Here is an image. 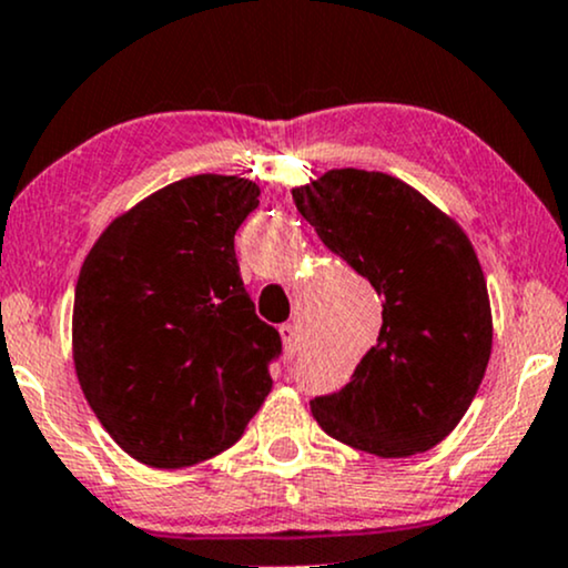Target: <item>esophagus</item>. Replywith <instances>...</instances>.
Segmentation results:
<instances>
[{
	"mask_svg": "<svg viewBox=\"0 0 568 568\" xmlns=\"http://www.w3.org/2000/svg\"><path fill=\"white\" fill-rule=\"evenodd\" d=\"M280 338H283V349L288 357L296 355L298 347H302V334H298L296 325H291V323L280 325Z\"/></svg>",
	"mask_w": 568,
	"mask_h": 568,
	"instance_id": "esophagus-1",
	"label": "esophagus"
}]
</instances>
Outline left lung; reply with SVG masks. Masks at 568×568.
I'll return each instance as SVG.
<instances>
[{
	"instance_id": "8db88e82",
	"label": "left lung",
	"mask_w": 568,
	"mask_h": 568,
	"mask_svg": "<svg viewBox=\"0 0 568 568\" xmlns=\"http://www.w3.org/2000/svg\"><path fill=\"white\" fill-rule=\"evenodd\" d=\"M291 194L323 245L384 298L379 342L347 387L310 403L312 416L357 452H429L467 414L491 357V302L470 237L379 171L334 168Z\"/></svg>"
}]
</instances>
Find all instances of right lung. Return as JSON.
Wrapping results in <instances>:
<instances>
[{"mask_svg":"<svg viewBox=\"0 0 568 568\" xmlns=\"http://www.w3.org/2000/svg\"><path fill=\"white\" fill-rule=\"evenodd\" d=\"M258 194L240 175H189L120 213L84 256L77 379L141 465L179 470L226 452L270 395L280 334L258 321L234 256Z\"/></svg>","mask_w":568,"mask_h":568,"instance_id":"right-lung-1","label":"right lung"}]
</instances>
